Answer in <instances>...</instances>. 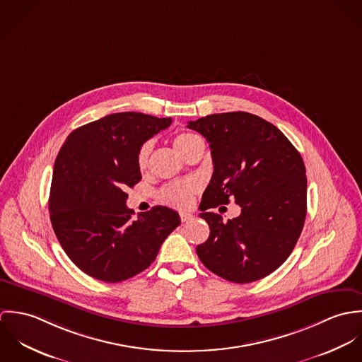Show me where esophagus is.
Here are the masks:
<instances>
[{"instance_id": "1", "label": "esophagus", "mask_w": 362, "mask_h": 362, "mask_svg": "<svg viewBox=\"0 0 362 362\" xmlns=\"http://www.w3.org/2000/svg\"><path fill=\"white\" fill-rule=\"evenodd\" d=\"M194 216L191 214V213H185V211H181L180 213V218H181V221L182 223H185V221H188V220H191Z\"/></svg>"}]
</instances>
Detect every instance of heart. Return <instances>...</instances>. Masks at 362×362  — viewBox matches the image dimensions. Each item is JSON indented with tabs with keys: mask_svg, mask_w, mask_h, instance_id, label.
Listing matches in <instances>:
<instances>
[{
	"mask_svg": "<svg viewBox=\"0 0 362 362\" xmlns=\"http://www.w3.org/2000/svg\"><path fill=\"white\" fill-rule=\"evenodd\" d=\"M198 142H202L201 138L191 132H180L174 136L173 144L178 153L181 156L185 155L192 146H195ZM153 149V142L146 141L138 151L136 155V165L141 171H145L149 165V158ZM198 191V185L194 181H175L171 184H167L160 191V199L165 205L170 206L188 207L192 202V195Z\"/></svg>",
	"mask_w": 362,
	"mask_h": 362,
	"instance_id": "obj_1",
	"label": "heart"
}]
</instances>
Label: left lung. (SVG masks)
<instances>
[{"instance_id":"obj_1","label":"left lung","mask_w":362,"mask_h":362,"mask_svg":"<svg viewBox=\"0 0 362 362\" xmlns=\"http://www.w3.org/2000/svg\"><path fill=\"white\" fill-rule=\"evenodd\" d=\"M206 138L213 175L199 214L210 228L197 247L202 263L233 283H251L281 266L293 252L307 216L305 164L273 124L245 111L189 121ZM231 199L242 214L223 222L206 210Z\"/></svg>"}]
</instances>
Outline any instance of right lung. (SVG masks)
Here are the masks:
<instances>
[{"label": "right lung", "instance_id": "1", "mask_svg": "<svg viewBox=\"0 0 362 362\" xmlns=\"http://www.w3.org/2000/svg\"><path fill=\"white\" fill-rule=\"evenodd\" d=\"M171 118L115 112L72 131L55 158L49 211L54 233L82 272L105 283L134 277L152 264L181 220L155 206L132 218L128 194L142 178L139 148Z\"/></svg>", "mask_w": 362, "mask_h": 362}]
</instances>
